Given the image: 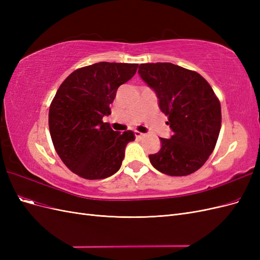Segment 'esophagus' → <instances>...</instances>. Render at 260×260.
Returning a JSON list of instances; mask_svg holds the SVG:
<instances>
[{"label": "esophagus", "mask_w": 260, "mask_h": 260, "mask_svg": "<svg viewBox=\"0 0 260 260\" xmlns=\"http://www.w3.org/2000/svg\"><path fill=\"white\" fill-rule=\"evenodd\" d=\"M135 135H136V137L138 138V139H141V138H144L145 137V135L144 133H142V132H140V131H135Z\"/></svg>", "instance_id": "esophagus-1"}]
</instances>
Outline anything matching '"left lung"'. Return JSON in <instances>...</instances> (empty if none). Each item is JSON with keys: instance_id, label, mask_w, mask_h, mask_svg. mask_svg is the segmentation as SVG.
Instances as JSON below:
<instances>
[{"instance_id": "left-lung-1", "label": "left lung", "mask_w": 260, "mask_h": 260, "mask_svg": "<svg viewBox=\"0 0 260 260\" xmlns=\"http://www.w3.org/2000/svg\"><path fill=\"white\" fill-rule=\"evenodd\" d=\"M139 74L156 92L174 132L170 139L160 138L159 152L149 155V161L167 176L193 174L216 146L221 128L219 99L199 73L171 62L141 64Z\"/></svg>"}]
</instances>
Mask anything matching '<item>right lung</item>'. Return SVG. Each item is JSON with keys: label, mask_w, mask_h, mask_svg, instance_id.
I'll list each match as a JSON object with an SVG mask.
<instances>
[{"label": "right lung", "mask_w": 260, "mask_h": 260, "mask_svg": "<svg viewBox=\"0 0 260 260\" xmlns=\"http://www.w3.org/2000/svg\"><path fill=\"white\" fill-rule=\"evenodd\" d=\"M138 64L101 61L76 69L62 81L50 105L49 128L55 151L69 170L99 180L119 170L124 148L136 136L114 131L111 115L117 89L137 73Z\"/></svg>", "instance_id": "1"}]
</instances>
